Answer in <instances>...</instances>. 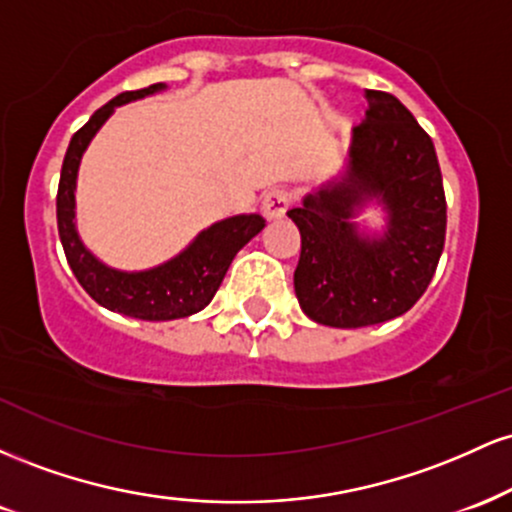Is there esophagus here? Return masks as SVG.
I'll list each match as a JSON object with an SVG mask.
<instances>
[{
  "label": "esophagus",
  "mask_w": 512,
  "mask_h": 512,
  "mask_svg": "<svg viewBox=\"0 0 512 512\" xmlns=\"http://www.w3.org/2000/svg\"><path fill=\"white\" fill-rule=\"evenodd\" d=\"M289 207H291V195L284 190V187L269 190L267 195L262 197V214L267 216V219H281Z\"/></svg>",
  "instance_id": "1"
}]
</instances>
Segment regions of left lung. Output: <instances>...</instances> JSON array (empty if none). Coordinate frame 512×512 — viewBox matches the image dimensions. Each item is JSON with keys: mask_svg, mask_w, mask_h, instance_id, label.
I'll return each mask as SVG.
<instances>
[{"mask_svg": "<svg viewBox=\"0 0 512 512\" xmlns=\"http://www.w3.org/2000/svg\"><path fill=\"white\" fill-rule=\"evenodd\" d=\"M342 173L289 209L301 231L293 286L303 313L327 327L380 325L424 296L445 245V192L431 137L392 93L366 91ZM384 209L383 232L355 219Z\"/></svg>", "mask_w": 512, "mask_h": 512, "instance_id": "1", "label": "left lung"}]
</instances>
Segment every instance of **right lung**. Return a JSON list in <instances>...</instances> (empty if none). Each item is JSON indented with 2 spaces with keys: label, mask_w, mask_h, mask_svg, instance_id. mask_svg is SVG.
<instances>
[{
  "label": "right lung",
  "mask_w": 512,
  "mask_h": 512,
  "mask_svg": "<svg viewBox=\"0 0 512 512\" xmlns=\"http://www.w3.org/2000/svg\"><path fill=\"white\" fill-rule=\"evenodd\" d=\"M166 88V84H154L142 91L120 93L101 110H96L69 142L62 163L60 190H57V228H60L64 255L79 284L103 308L151 322L178 320L207 308L214 293L219 291L233 257L264 228L260 214L228 216L199 231L192 243L175 257L139 272L110 267L86 248L76 228V178H79L81 156L86 154L91 139L115 113V108L154 96Z\"/></svg>",
  "instance_id": "1"
}]
</instances>
